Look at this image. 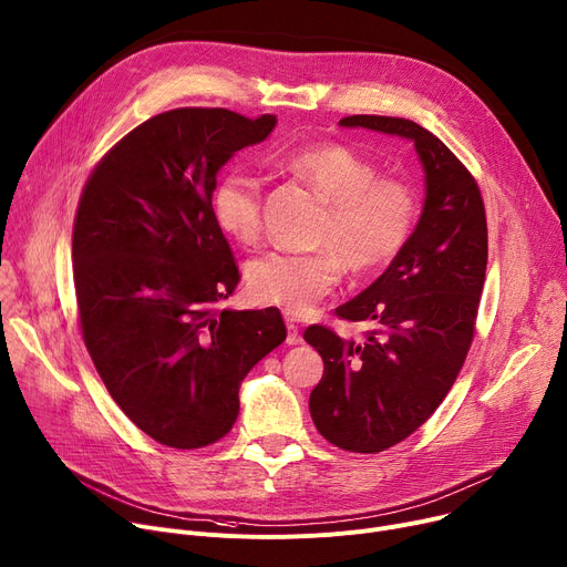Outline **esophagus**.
Returning a JSON list of instances; mask_svg holds the SVG:
<instances>
[{
    "instance_id": "obj_1",
    "label": "esophagus",
    "mask_w": 567,
    "mask_h": 567,
    "mask_svg": "<svg viewBox=\"0 0 567 567\" xmlns=\"http://www.w3.org/2000/svg\"><path fill=\"white\" fill-rule=\"evenodd\" d=\"M286 324H288V339H286V343L288 346H299V343H302V334H299V327H297L292 316H286Z\"/></svg>"
}]
</instances>
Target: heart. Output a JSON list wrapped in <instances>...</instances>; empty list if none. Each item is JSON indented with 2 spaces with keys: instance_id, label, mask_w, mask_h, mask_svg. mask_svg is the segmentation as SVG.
<instances>
[{
  "instance_id": "b5f03b06",
  "label": "heart",
  "mask_w": 567,
  "mask_h": 567,
  "mask_svg": "<svg viewBox=\"0 0 567 567\" xmlns=\"http://www.w3.org/2000/svg\"><path fill=\"white\" fill-rule=\"evenodd\" d=\"M284 166L309 183L327 206L311 254L270 251L249 265L251 295L290 316L309 313L341 279L373 275L401 254L419 221V194L401 178H380L378 166L337 142L288 153ZM215 224L243 245L262 230V189L245 172L221 176L210 194Z\"/></svg>"
}]
</instances>
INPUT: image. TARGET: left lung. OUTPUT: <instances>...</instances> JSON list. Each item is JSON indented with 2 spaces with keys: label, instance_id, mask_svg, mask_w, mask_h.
<instances>
[{
  "label": "left lung",
  "instance_id": "left-lung-1",
  "mask_svg": "<svg viewBox=\"0 0 567 567\" xmlns=\"http://www.w3.org/2000/svg\"><path fill=\"white\" fill-rule=\"evenodd\" d=\"M410 140L425 174L421 219L405 249L337 309L380 329L363 343L311 324L305 341L324 363L309 410L320 435L352 453H380L423 425L451 391L474 341L487 268V219L474 176L432 132L408 118L339 121Z\"/></svg>",
  "mask_w": 567,
  "mask_h": 567
}]
</instances>
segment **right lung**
I'll return each mask as SVG.
<instances>
[{"mask_svg": "<svg viewBox=\"0 0 567 567\" xmlns=\"http://www.w3.org/2000/svg\"><path fill=\"white\" fill-rule=\"evenodd\" d=\"M277 116L181 107L97 162L73 226L84 346L123 414L155 442L202 449L240 412V384L286 341L279 309L230 311L236 258L210 213L221 166Z\"/></svg>", "mask_w": 567, "mask_h": 567, "instance_id": "obj_1", "label": "right lung"}]
</instances>
